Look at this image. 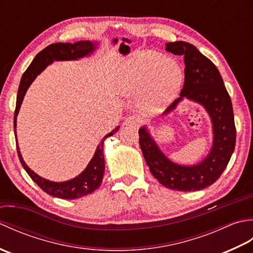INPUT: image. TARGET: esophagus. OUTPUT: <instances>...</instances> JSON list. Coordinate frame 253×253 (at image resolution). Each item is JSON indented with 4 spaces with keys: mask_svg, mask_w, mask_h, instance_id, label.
<instances>
[{
    "mask_svg": "<svg viewBox=\"0 0 253 253\" xmlns=\"http://www.w3.org/2000/svg\"><path fill=\"white\" fill-rule=\"evenodd\" d=\"M140 124H141V120L137 116L128 117V118H126L125 122H124V125L132 127V128H135V129H137V128L140 126Z\"/></svg>",
    "mask_w": 253,
    "mask_h": 253,
    "instance_id": "1",
    "label": "esophagus"
}]
</instances>
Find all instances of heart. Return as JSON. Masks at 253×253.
I'll list each match as a JSON object with an SVG mask.
<instances>
[{
    "mask_svg": "<svg viewBox=\"0 0 253 253\" xmlns=\"http://www.w3.org/2000/svg\"><path fill=\"white\" fill-rule=\"evenodd\" d=\"M184 72L176 61L152 50L140 51L124 62L117 75V89L124 96L140 95L148 113H158L176 98Z\"/></svg>",
    "mask_w": 253,
    "mask_h": 253,
    "instance_id": "1",
    "label": "heart"
}]
</instances>
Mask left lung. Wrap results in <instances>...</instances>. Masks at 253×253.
<instances>
[{"mask_svg": "<svg viewBox=\"0 0 253 253\" xmlns=\"http://www.w3.org/2000/svg\"><path fill=\"white\" fill-rule=\"evenodd\" d=\"M165 50L184 56L186 68L180 96L168 107L163 116L176 110L184 99L200 104L211 120L212 147L201 162L181 165L166 157L147 126L139 129V143L150 171L160 184L178 191L202 190L219 178L235 150L232 101L217 67L195 45L185 41L169 42Z\"/></svg>", "mask_w": 253, "mask_h": 253, "instance_id": "1", "label": "left lung"}]
</instances>
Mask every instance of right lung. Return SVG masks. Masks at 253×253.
Masks as SVG:
<instances>
[{
  "label": "right lung",
  "mask_w": 253,
  "mask_h": 253,
  "mask_svg": "<svg viewBox=\"0 0 253 253\" xmlns=\"http://www.w3.org/2000/svg\"><path fill=\"white\" fill-rule=\"evenodd\" d=\"M100 42L98 41H89L82 40L77 41L75 43H54L46 46L45 49L38 53L34 61L31 62L29 67L24 73L23 77L20 79L18 92H17V101H16V109L14 115V132L15 138L17 140V132H16V126H17V115L20 110L21 103H23L24 96L27 90L30 87L32 82L37 78L42 71L52 64L54 61H77L80 58L90 56L92 53L98 49ZM120 129V126H117L115 129H113L110 133L104 136V138L100 141L99 146L96 147L95 152L92 159L90 160L87 168L82 173L74 178L66 181H52L45 179L35 173L34 170L28 168L26 164L21 153L19 151L18 142L16 141L17 146L18 158L21 165L25 170L28 173L36 184L39 186L42 190L46 192L47 195L52 197L65 199V200H73L78 199L92 193L95 189L101 186L102 179H103L104 170H105V162H104V141L107 137L113 136Z\"/></svg>",
  "instance_id": "right-lung-1"
}]
</instances>
